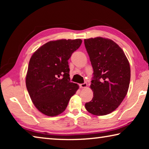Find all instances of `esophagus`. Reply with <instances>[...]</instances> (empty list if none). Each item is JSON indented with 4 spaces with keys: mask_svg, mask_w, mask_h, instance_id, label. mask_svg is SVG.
I'll use <instances>...</instances> for the list:
<instances>
[{
    "mask_svg": "<svg viewBox=\"0 0 149 149\" xmlns=\"http://www.w3.org/2000/svg\"><path fill=\"white\" fill-rule=\"evenodd\" d=\"M87 86V84L86 83H84V84H79V87L80 88H85Z\"/></svg>",
    "mask_w": 149,
    "mask_h": 149,
    "instance_id": "34e87169",
    "label": "esophagus"
}]
</instances>
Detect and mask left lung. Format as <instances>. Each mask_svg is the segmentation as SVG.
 Here are the masks:
<instances>
[{"instance_id": "1", "label": "left lung", "mask_w": 149, "mask_h": 149, "mask_svg": "<svg viewBox=\"0 0 149 149\" xmlns=\"http://www.w3.org/2000/svg\"><path fill=\"white\" fill-rule=\"evenodd\" d=\"M93 69L92 100L85 108L91 114L104 116L114 111L127 95L131 71L123 50L112 40L96 37L84 40Z\"/></svg>"}]
</instances>
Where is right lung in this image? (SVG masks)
I'll return each instance as SVG.
<instances>
[{
	"label": "right lung",
	"mask_w": 149,
	"mask_h": 149,
	"mask_svg": "<svg viewBox=\"0 0 149 149\" xmlns=\"http://www.w3.org/2000/svg\"><path fill=\"white\" fill-rule=\"evenodd\" d=\"M81 42L79 39L49 41L30 58L26 87L35 107L43 114H61L79 88L70 82L68 60Z\"/></svg>",
	"instance_id": "1"
}]
</instances>
